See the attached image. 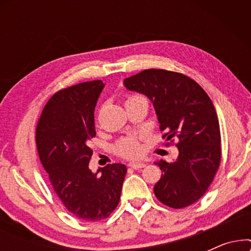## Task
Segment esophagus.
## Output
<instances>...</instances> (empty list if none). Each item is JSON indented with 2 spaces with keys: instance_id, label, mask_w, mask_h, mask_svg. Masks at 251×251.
Segmentation results:
<instances>
[{
  "instance_id": "1",
  "label": "esophagus",
  "mask_w": 251,
  "mask_h": 251,
  "mask_svg": "<svg viewBox=\"0 0 251 251\" xmlns=\"http://www.w3.org/2000/svg\"><path fill=\"white\" fill-rule=\"evenodd\" d=\"M129 167L132 168V169H142V168L145 167V163L144 162H130Z\"/></svg>"
}]
</instances>
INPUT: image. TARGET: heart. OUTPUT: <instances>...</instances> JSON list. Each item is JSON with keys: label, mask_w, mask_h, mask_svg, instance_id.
Instances as JSON below:
<instances>
[{"label": "heart", "mask_w": 251, "mask_h": 251, "mask_svg": "<svg viewBox=\"0 0 251 251\" xmlns=\"http://www.w3.org/2000/svg\"><path fill=\"white\" fill-rule=\"evenodd\" d=\"M142 97V96H130L128 100H132V99ZM115 151L116 153L120 154V155L126 156V157H136L140 154V144L138 140H137L135 137H126V138H122L119 140L115 145Z\"/></svg>", "instance_id": "1"}]
</instances>
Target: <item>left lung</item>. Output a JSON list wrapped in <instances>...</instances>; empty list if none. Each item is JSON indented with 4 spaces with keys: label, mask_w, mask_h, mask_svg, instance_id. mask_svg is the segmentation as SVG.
<instances>
[{
    "label": "left lung",
    "mask_w": 251,
    "mask_h": 251,
    "mask_svg": "<svg viewBox=\"0 0 251 251\" xmlns=\"http://www.w3.org/2000/svg\"><path fill=\"white\" fill-rule=\"evenodd\" d=\"M123 84L152 101L163 138L178 140L174 162L155 161L162 171L155 197L168 207H188L207 192L221 163V131L211 99L194 80L170 71H143Z\"/></svg>",
    "instance_id": "1"
}]
</instances>
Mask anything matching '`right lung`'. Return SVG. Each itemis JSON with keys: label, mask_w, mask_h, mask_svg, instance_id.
Returning <instances> with one entry per match:
<instances>
[{"label": "right lung", "mask_w": 251, "mask_h": 251, "mask_svg": "<svg viewBox=\"0 0 251 251\" xmlns=\"http://www.w3.org/2000/svg\"><path fill=\"white\" fill-rule=\"evenodd\" d=\"M105 84L90 81L63 89L47 102L36 126V146L54 193L71 214L88 222L107 218L119 204L126 167L107 164L92 173L90 140L95 107Z\"/></svg>", "instance_id": "add662e5"}]
</instances>
